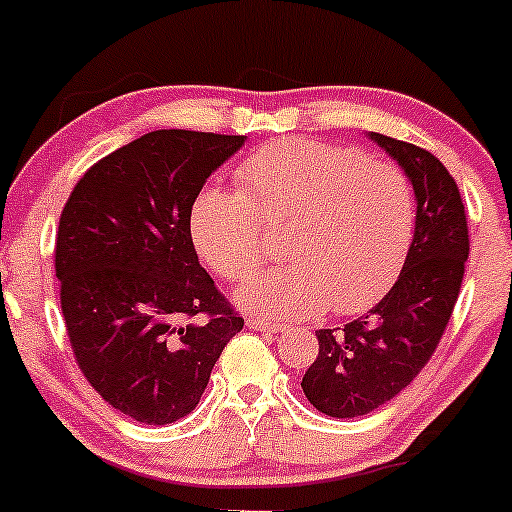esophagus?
I'll use <instances>...</instances> for the list:
<instances>
[{
  "label": "esophagus",
  "instance_id": "obj_1",
  "mask_svg": "<svg viewBox=\"0 0 512 512\" xmlns=\"http://www.w3.org/2000/svg\"><path fill=\"white\" fill-rule=\"evenodd\" d=\"M247 328H252V330H260V333H277V330H282V325H277V323H269V320H262V318H255V316H250V318H247Z\"/></svg>",
  "mask_w": 512,
  "mask_h": 512
}]
</instances>
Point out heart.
Instances as JSON below:
<instances>
[{
  "instance_id": "heart-1",
  "label": "heart",
  "mask_w": 512,
  "mask_h": 512,
  "mask_svg": "<svg viewBox=\"0 0 512 512\" xmlns=\"http://www.w3.org/2000/svg\"><path fill=\"white\" fill-rule=\"evenodd\" d=\"M238 189L209 187L192 209L201 260L243 282L267 260V230L286 228L274 267L240 289L247 311L301 318L359 313L401 274L415 235V194L393 162L308 138H284L238 167Z\"/></svg>"
}]
</instances>
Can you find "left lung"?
I'll return each instance as SVG.
<instances>
[{
    "label": "left lung",
    "instance_id": "obj_1",
    "mask_svg": "<svg viewBox=\"0 0 512 512\" xmlns=\"http://www.w3.org/2000/svg\"><path fill=\"white\" fill-rule=\"evenodd\" d=\"M413 184L415 235L398 282L367 316L316 330L318 357L301 389L330 418H359L389 403L440 345L462 289L469 226L457 182L428 150L369 133Z\"/></svg>",
    "mask_w": 512,
    "mask_h": 512
}]
</instances>
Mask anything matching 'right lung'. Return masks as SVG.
<instances>
[{
    "mask_svg": "<svg viewBox=\"0 0 512 512\" xmlns=\"http://www.w3.org/2000/svg\"><path fill=\"white\" fill-rule=\"evenodd\" d=\"M245 136L170 128L94 162L60 213L55 277L77 367L145 425L196 408L245 320L199 265L192 206Z\"/></svg>",
    "mask_w": 512,
    "mask_h": 512,
    "instance_id": "add662e5",
    "label": "right lung"
}]
</instances>
